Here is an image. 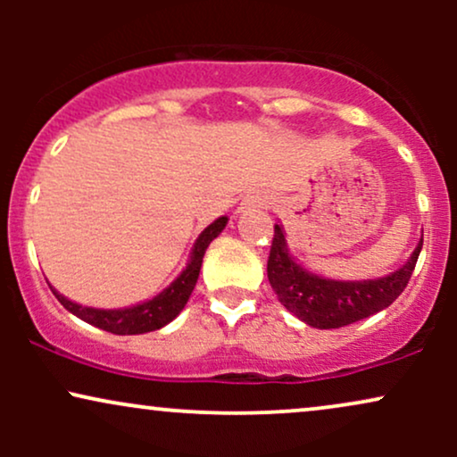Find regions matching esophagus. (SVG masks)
Returning a JSON list of instances; mask_svg holds the SVG:
<instances>
[{"label": "esophagus", "instance_id": "34e87169", "mask_svg": "<svg viewBox=\"0 0 457 457\" xmlns=\"http://www.w3.org/2000/svg\"><path fill=\"white\" fill-rule=\"evenodd\" d=\"M269 206V197L264 193H253V195H246L243 202H240V212L249 211H260V208Z\"/></svg>", "mask_w": 457, "mask_h": 457}]
</instances>
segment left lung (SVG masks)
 Returning a JSON list of instances; mask_svg holds the SVG:
<instances>
[{
  "label": "left lung",
  "mask_w": 457,
  "mask_h": 457,
  "mask_svg": "<svg viewBox=\"0 0 457 457\" xmlns=\"http://www.w3.org/2000/svg\"><path fill=\"white\" fill-rule=\"evenodd\" d=\"M421 246L423 238L419 240L411 260L402 269L380 279H324L296 264L295 258L287 253L286 232L279 223H275L266 272L272 290L287 312L313 328H339L389 307L408 286Z\"/></svg>",
  "instance_id": "8db88e82"
}]
</instances>
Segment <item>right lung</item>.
Segmentation results:
<instances>
[{
  "label": "right lung",
  "instance_id": "obj_1",
  "mask_svg": "<svg viewBox=\"0 0 457 457\" xmlns=\"http://www.w3.org/2000/svg\"><path fill=\"white\" fill-rule=\"evenodd\" d=\"M225 225H228V217H219L217 221L208 225V228L199 234L195 245H193L187 269L182 270L161 295L150 298V301L139 303V305L124 309H94L68 301L66 296H62L60 292L54 290V287H51V292H54L57 301H60L72 316L81 318L83 322L92 324V327L107 330V333L141 335L150 333V330H159L165 327V324H170L171 320L185 309L188 296H191L193 287H195L197 283L204 253H206L208 245L223 232Z\"/></svg>",
  "mask_w": 457,
  "mask_h": 457
}]
</instances>
